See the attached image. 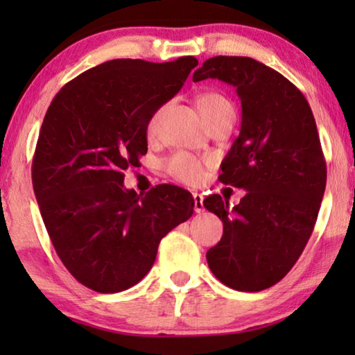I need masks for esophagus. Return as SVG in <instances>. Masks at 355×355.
<instances>
[{"label": "esophagus", "instance_id": "1", "mask_svg": "<svg viewBox=\"0 0 355 355\" xmlns=\"http://www.w3.org/2000/svg\"><path fill=\"white\" fill-rule=\"evenodd\" d=\"M193 210H196L197 213H202L203 210H205V207H203V197L200 196V193H193Z\"/></svg>", "mask_w": 355, "mask_h": 355}]
</instances>
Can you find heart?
<instances>
[{"mask_svg": "<svg viewBox=\"0 0 355 355\" xmlns=\"http://www.w3.org/2000/svg\"><path fill=\"white\" fill-rule=\"evenodd\" d=\"M196 105L198 111H200L203 118L208 123L211 118L220 113L221 110L230 108V101L225 96L218 94V92H202L196 96ZM158 121H159V111H157L147 123V135L153 137L158 130ZM205 166L207 162L202 158L193 157L191 153L178 152L169 157L164 162V169L169 176H173L176 181H181L189 186H198L203 179H205Z\"/></svg>", "mask_w": 355, "mask_h": 355, "instance_id": "heart-1", "label": "heart"}]
</instances>
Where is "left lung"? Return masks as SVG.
<instances>
[{"label":"left lung","mask_w":355,"mask_h":355,"mask_svg":"<svg viewBox=\"0 0 355 355\" xmlns=\"http://www.w3.org/2000/svg\"><path fill=\"white\" fill-rule=\"evenodd\" d=\"M192 79H220L241 98V132L220 181L247 192L236 207L218 193L203 200L223 221L207 261L227 288L259 293L289 273L312 236L327 186L317 124L302 92L252 58H210Z\"/></svg>","instance_id":"obj_1"}]
</instances>
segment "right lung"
Returning a JSON list of instances; mask_svg holds the SVG:
<instances>
[{"mask_svg":"<svg viewBox=\"0 0 355 355\" xmlns=\"http://www.w3.org/2000/svg\"><path fill=\"white\" fill-rule=\"evenodd\" d=\"M198 64L111 60L82 72L53 98L32 162L38 207L62 265L101 294L137 284L159 241L193 213L191 193L159 184L124 189V171L147 153V123Z\"/></svg>","mask_w":355,"mask_h":355,"instance_id":"obj_1","label":"right lung"}]
</instances>
